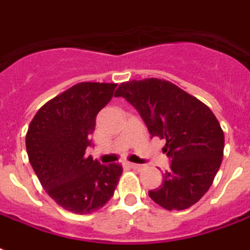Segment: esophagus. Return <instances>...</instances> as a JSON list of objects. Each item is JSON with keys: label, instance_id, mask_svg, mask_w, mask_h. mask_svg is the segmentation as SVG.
Listing matches in <instances>:
<instances>
[{"label": "esophagus", "instance_id": "esophagus-1", "mask_svg": "<svg viewBox=\"0 0 250 250\" xmlns=\"http://www.w3.org/2000/svg\"><path fill=\"white\" fill-rule=\"evenodd\" d=\"M129 167L132 168V169H136V171H141V169H143L144 168V166L143 164H136V163H129L128 164Z\"/></svg>", "mask_w": 250, "mask_h": 250}]
</instances>
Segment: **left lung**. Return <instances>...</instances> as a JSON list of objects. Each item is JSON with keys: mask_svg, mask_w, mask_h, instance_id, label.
<instances>
[{"mask_svg": "<svg viewBox=\"0 0 250 250\" xmlns=\"http://www.w3.org/2000/svg\"><path fill=\"white\" fill-rule=\"evenodd\" d=\"M115 97H125L139 111L151 137L167 143L171 168L159 188L149 196L168 210L194 206L210 188L224 157L225 136L212 110L172 82L158 78L119 84Z\"/></svg>", "mask_w": 250, "mask_h": 250, "instance_id": "1", "label": "left lung"}]
</instances>
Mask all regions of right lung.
<instances>
[{
  "label": "right lung",
  "mask_w": 250,
  "mask_h": 250,
  "mask_svg": "<svg viewBox=\"0 0 250 250\" xmlns=\"http://www.w3.org/2000/svg\"><path fill=\"white\" fill-rule=\"evenodd\" d=\"M115 83L82 82L47 101L25 136L26 153L42 188L59 206L77 214L104 207L121 177L122 166H103L86 157L97 113L107 105Z\"/></svg>",
  "instance_id": "1"
}]
</instances>
